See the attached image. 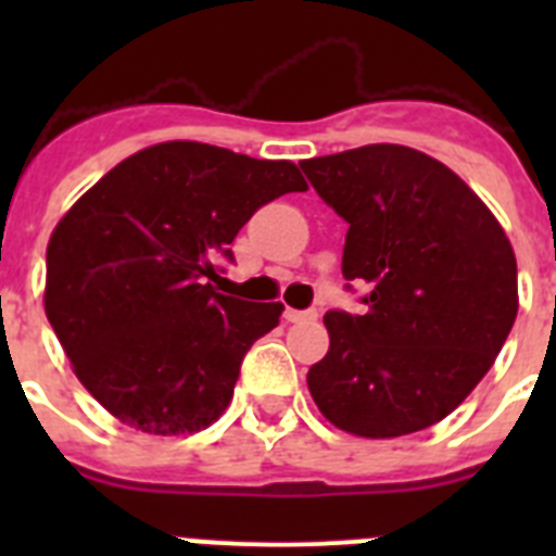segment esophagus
<instances>
[{
    "label": "esophagus",
    "mask_w": 556,
    "mask_h": 556,
    "mask_svg": "<svg viewBox=\"0 0 556 556\" xmlns=\"http://www.w3.org/2000/svg\"><path fill=\"white\" fill-rule=\"evenodd\" d=\"M283 320H287V323L317 320V312H314V308H306V312H298V308H287V312H283Z\"/></svg>",
    "instance_id": "obj_1"
}]
</instances>
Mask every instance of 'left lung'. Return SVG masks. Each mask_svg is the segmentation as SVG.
Wrapping results in <instances>:
<instances>
[{
  "label": "left lung",
  "instance_id": "8db88e82",
  "mask_svg": "<svg viewBox=\"0 0 556 556\" xmlns=\"http://www.w3.org/2000/svg\"><path fill=\"white\" fill-rule=\"evenodd\" d=\"M348 223L342 275L365 312H328L308 392L337 429L370 440L440 424L493 367L518 314L513 244L470 186L401 144L303 161ZM351 289V283H348Z\"/></svg>",
  "mask_w": 556,
  "mask_h": 556
}]
</instances>
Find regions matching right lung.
I'll use <instances>...</instances> for the list:
<instances>
[{
    "label": "right lung",
    "instance_id": "add662e5",
    "mask_svg": "<svg viewBox=\"0 0 556 556\" xmlns=\"http://www.w3.org/2000/svg\"><path fill=\"white\" fill-rule=\"evenodd\" d=\"M289 191H306L289 161L164 141L113 166L58 223L47 320L122 424L191 434L228 409L244 353L283 306L214 292V262H233L242 225Z\"/></svg>",
    "mask_w": 556,
    "mask_h": 556
}]
</instances>
